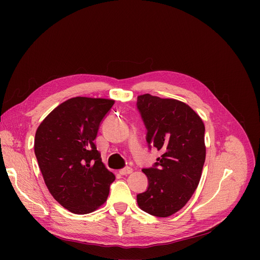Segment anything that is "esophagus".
I'll return each instance as SVG.
<instances>
[{
	"label": "esophagus",
	"mask_w": 260,
	"mask_h": 260,
	"mask_svg": "<svg viewBox=\"0 0 260 260\" xmlns=\"http://www.w3.org/2000/svg\"><path fill=\"white\" fill-rule=\"evenodd\" d=\"M131 173H133V169H132V168H124V169H122V170L120 171V174H121V175H128V174H131Z\"/></svg>",
	"instance_id": "34e87169"
}]
</instances>
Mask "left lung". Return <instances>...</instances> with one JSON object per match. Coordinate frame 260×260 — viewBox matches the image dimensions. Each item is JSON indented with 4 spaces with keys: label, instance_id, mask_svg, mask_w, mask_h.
Returning a JSON list of instances; mask_svg holds the SVG:
<instances>
[{
    "label": "left lung",
    "instance_id": "left-lung-1",
    "mask_svg": "<svg viewBox=\"0 0 260 260\" xmlns=\"http://www.w3.org/2000/svg\"><path fill=\"white\" fill-rule=\"evenodd\" d=\"M137 107L147 129L146 141L162 155L143 169L148 187L137 195L139 208L156 217L181 210L196 190L206 160L204 124L186 103L144 93Z\"/></svg>",
    "mask_w": 260,
    "mask_h": 260
}]
</instances>
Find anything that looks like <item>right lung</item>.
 Wrapping results in <instances>:
<instances>
[{"label":"right lung","mask_w":260,"mask_h":260,"mask_svg":"<svg viewBox=\"0 0 260 260\" xmlns=\"http://www.w3.org/2000/svg\"><path fill=\"white\" fill-rule=\"evenodd\" d=\"M115 100L75 97L41 122L35 154L52 197L74 214H88L106 201L115 175L101 160L93 140Z\"/></svg>","instance_id":"obj_1"}]
</instances>
